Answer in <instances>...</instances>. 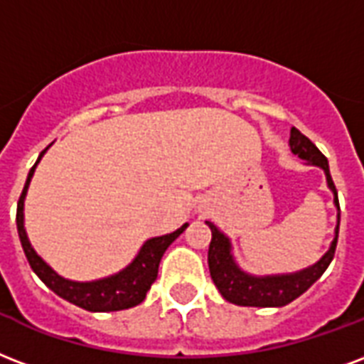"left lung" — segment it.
Listing matches in <instances>:
<instances>
[{
	"label": "left lung",
	"instance_id": "1",
	"mask_svg": "<svg viewBox=\"0 0 364 364\" xmlns=\"http://www.w3.org/2000/svg\"><path fill=\"white\" fill-rule=\"evenodd\" d=\"M290 149H292L294 154H298L307 164L323 168L324 173H326L328 187L334 193L338 212H340L338 191L334 181H332V176H330L326 156L296 127H292V132H290ZM208 227L212 229V242H210V250H208V265H210L213 284L218 287L221 296L227 301L244 305V307H282V305L290 304L298 296H301L326 271L332 257H334V252H336L340 215H338L336 238H334L328 252L321 257V262L315 263L313 267L299 271V273L274 274V277H252V274L240 271L231 256L229 238L223 232H219L218 227L210 221H208Z\"/></svg>",
	"mask_w": 364,
	"mask_h": 364
}]
</instances>
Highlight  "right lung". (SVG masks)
<instances>
[{
  "mask_svg": "<svg viewBox=\"0 0 364 364\" xmlns=\"http://www.w3.org/2000/svg\"><path fill=\"white\" fill-rule=\"evenodd\" d=\"M49 149V146H47ZM47 149H43L38 158V162L41 156L46 154ZM38 162L32 166V170L28 173L26 185L22 188L21 198L16 204V231H18V238H21L22 250H24V256H26L30 267L38 277H40L43 284L47 288H51L53 292L60 296L66 301L82 307L85 311H120V309H129L135 307L143 299L146 298V292L151 290L152 282L156 281L158 277V265L162 259L164 252L168 250L173 240L181 235L188 227V223L177 229V231L170 232V235H164V237H156L146 240L143 244V248L139 252V256L133 259L132 265H127L124 271L118 274H112L108 279H101V281L93 282H74L68 279H63L60 274H57L38 254L34 248L30 246L24 231V215H22V208H24V196H26L28 185L30 179L34 176V170Z\"/></svg>",
  "mask_w": 364,
  "mask_h": 364,
  "instance_id": "add662e5",
  "label": "right lung"
}]
</instances>
